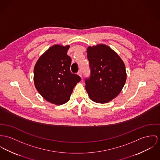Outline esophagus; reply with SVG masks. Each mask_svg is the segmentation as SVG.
<instances>
[{
    "instance_id": "obj_1",
    "label": "esophagus",
    "mask_w": 160,
    "mask_h": 160,
    "mask_svg": "<svg viewBox=\"0 0 160 160\" xmlns=\"http://www.w3.org/2000/svg\"><path fill=\"white\" fill-rule=\"evenodd\" d=\"M78 75H79L82 78V72L81 70H80L78 72Z\"/></svg>"
}]
</instances>
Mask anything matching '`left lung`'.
Returning a JSON list of instances; mask_svg holds the SVG:
<instances>
[{
  "mask_svg": "<svg viewBox=\"0 0 160 160\" xmlns=\"http://www.w3.org/2000/svg\"><path fill=\"white\" fill-rule=\"evenodd\" d=\"M87 58L90 75L85 78L86 90L92 101L104 103L115 98L126 82L125 64L110 48L99 44L89 47Z\"/></svg>",
  "mask_w": 160,
  "mask_h": 160,
  "instance_id": "1",
  "label": "left lung"
}]
</instances>
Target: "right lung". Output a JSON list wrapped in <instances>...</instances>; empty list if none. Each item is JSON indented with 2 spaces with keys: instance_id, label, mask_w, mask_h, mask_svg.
<instances>
[{
  "instance_id": "add662e5",
  "label": "right lung",
  "mask_w": 160,
  "mask_h": 160,
  "mask_svg": "<svg viewBox=\"0 0 160 160\" xmlns=\"http://www.w3.org/2000/svg\"><path fill=\"white\" fill-rule=\"evenodd\" d=\"M69 46L55 45L42 55L34 68L37 91L48 102L56 105L66 103L76 84L81 80L71 72V58L67 55Z\"/></svg>"
}]
</instances>
